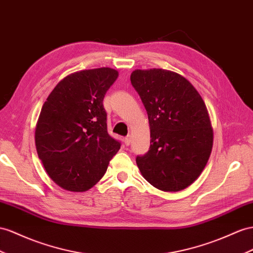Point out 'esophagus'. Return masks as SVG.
I'll return each mask as SVG.
<instances>
[{
    "instance_id": "obj_1",
    "label": "esophagus",
    "mask_w": 253,
    "mask_h": 253,
    "mask_svg": "<svg viewBox=\"0 0 253 253\" xmlns=\"http://www.w3.org/2000/svg\"><path fill=\"white\" fill-rule=\"evenodd\" d=\"M130 142H131V138H130V135H127V137L124 139V143H125V145H130Z\"/></svg>"
}]
</instances>
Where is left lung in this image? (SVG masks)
I'll return each instance as SVG.
<instances>
[{"label":"left lung","mask_w":253,"mask_h":253,"mask_svg":"<svg viewBox=\"0 0 253 253\" xmlns=\"http://www.w3.org/2000/svg\"><path fill=\"white\" fill-rule=\"evenodd\" d=\"M130 81L143 102L151 146L135 161L148 183L163 191H179L203 171L212 147L205 103L192 84L165 69L134 70Z\"/></svg>","instance_id":"1"}]
</instances>
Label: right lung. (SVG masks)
<instances>
[{"instance_id": "obj_1", "label": "right lung", "mask_w": 253, "mask_h": 253, "mask_svg": "<svg viewBox=\"0 0 253 253\" xmlns=\"http://www.w3.org/2000/svg\"><path fill=\"white\" fill-rule=\"evenodd\" d=\"M111 68L67 76L51 92L38 119V157L55 184L85 191L106 173L121 141L109 134L103 97L118 78Z\"/></svg>"}]
</instances>
